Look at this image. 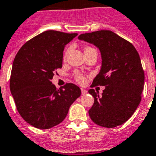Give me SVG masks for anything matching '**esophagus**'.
I'll list each match as a JSON object with an SVG mask.
<instances>
[{"mask_svg": "<svg viewBox=\"0 0 156 156\" xmlns=\"http://www.w3.org/2000/svg\"><path fill=\"white\" fill-rule=\"evenodd\" d=\"M81 91H82V94H87V90L83 89V88H82V89H81Z\"/></svg>", "mask_w": 156, "mask_h": 156, "instance_id": "1", "label": "esophagus"}]
</instances>
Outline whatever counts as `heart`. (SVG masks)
<instances>
[{"mask_svg":"<svg viewBox=\"0 0 156 156\" xmlns=\"http://www.w3.org/2000/svg\"><path fill=\"white\" fill-rule=\"evenodd\" d=\"M90 49V47H87L85 49ZM75 79L77 80V82H79V83H81V84H82V83H84L85 82H86V78H85V77L82 74H78V73H77V74H75Z\"/></svg>","mask_w":156,"mask_h":156,"instance_id":"heart-1","label":"heart"}]
</instances>
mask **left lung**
I'll use <instances>...</instances> for the list:
<instances>
[{
	"mask_svg": "<svg viewBox=\"0 0 156 156\" xmlns=\"http://www.w3.org/2000/svg\"><path fill=\"white\" fill-rule=\"evenodd\" d=\"M81 41L93 44L102 58L100 71L91 87L104 86L101 95L89 90L94 102L89 110L97 125L112 128L122 125L134 114L141 101L144 72L140 55L134 45L111 30H100L78 36Z\"/></svg>",
	"mask_w": 156,
	"mask_h": 156,
	"instance_id": "1",
	"label": "left lung"
}]
</instances>
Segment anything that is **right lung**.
<instances>
[{
	"mask_svg": "<svg viewBox=\"0 0 156 156\" xmlns=\"http://www.w3.org/2000/svg\"><path fill=\"white\" fill-rule=\"evenodd\" d=\"M78 34L47 30L25 43L16 54L10 77V91L19 114L38 129L62 122L81 95L80 88L66 83L57 89L51 80L62 66L65 46Z\"/></svg>",
	"mask_w": 156,
	"mask_h": 156,
	"instance_id": "right-lung-1",
	"label": "right lung"
}]
</instances>
